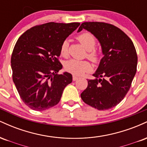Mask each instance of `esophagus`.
Returning a JSON list of instances; mask_svg holds the SVG:
<instances>
[{
  "label": "esophagus",
  "instance_id": "esophagus-1",
  "mask_svg": "<svg viewBox=\"0 0 147 147\" xmlns=\"http://www.w3.org/2000/svg\"><path fill=\"white\" fill-rule=\"evenodd\" d=\"M78 79H79V77H77V76H75V75L72 76V80H73L74 82H75V81H77Z\"/></svg>",
  "mask_w": 147,
  "mask_h": 147
}]
</instances>
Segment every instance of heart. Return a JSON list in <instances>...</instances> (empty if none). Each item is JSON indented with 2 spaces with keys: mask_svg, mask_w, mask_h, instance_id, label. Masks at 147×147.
<instances>
[{
  "mask_svg": "<svg viewBox=\"0 0 147 147\" xmlns=\"http://www.w3.org/2000/svg\"><path fill=\"white\" fill-rule=\"evenodd\" d=\"M79 41L88 52L87 56L92 61L97 62L99 59V54L95 50L96 45V39L92 34L84 32L77 37ZM68 41L64 40L62 42L60 48V54L61 56L67 57L68 55ZM64 68L67 71L76 75H81L84 72L89 71L91 69V65L87 61H79L77 59H70L64 63Z\"/></svg>",
  "mask_w": 147,
  "mask_h": 147,
  "instance_id": "1",
  "label": "heart"
}]
</instances>
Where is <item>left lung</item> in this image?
<instances>
[{
	"label": "left lung",
	"instance_id": "left-lung-1",
	"mask_svg": "<svg viewBox=\"0 0 147 147\" xmlns=\"http://www.w3.org/2000/svg\"><path fill=\"white\" fill-rule=\"evenodd\" d=\"M85 29L97 38L104 57L88 80L81 97L88 105L98 110L117 106L131 87L137 70L138 56L131 38L120 29L102 22L82 23L77 32Z\"/></svg>",
	"mask_w": 147,
	"mask_h": 147
}]
</instances>
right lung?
Instances as JSON below:
<instances>
[{"instance_id":"obj_1","label":"right lung","mask_w":147,"mask_h":147,"mask_svg":"<svg viewBox=\"0 0 147 147\" xmlns=\"http://www.w3.org/2000/svg\"><path fill=\"white\" fill-rule=\"evenodd\" d=\"M79 23L50 22L30 28L16 41L11 57L13 82L23 102L41 111L59 102L63 91L72 81L70 73L58 72L62 42Z\"/></svg>"}]
</instances>
